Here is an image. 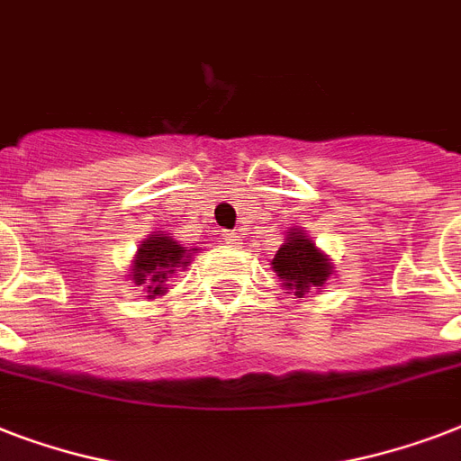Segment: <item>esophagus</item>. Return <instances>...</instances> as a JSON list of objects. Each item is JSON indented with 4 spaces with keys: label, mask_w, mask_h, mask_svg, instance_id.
I'll use <instances>...</instances> for the list:
<instances>
[{
    "label": "esophagus",
    "mask_w": 461,
    "mask_h": 461,
    "mask_svg": "<svg viewBox=\"0 0 461 461\" xmlns=\"http://www.w3.org/2000/svg\"><path fill=\"white\" fill-rule=\"evenodd\" d=\"M224 241L230 246H239L241 244V234L239 231H224Z\"/></svg>",
    "instance_id": "esophagus-1"
}]
</instances>
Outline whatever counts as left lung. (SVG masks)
<instances>
[{"instance_id": "8db88e82", "label": "left lung", "mask_w": 461, "mask_h": 461, "mask_svg": "<svg viewBox=\"0 0 461 461\" xmlns=\"http://www.w3.org/2000/svg\"><path fill=\"white\" fill-rule=\"evenodd\" d=\"M273 267L282 285L294 289V296H303L308 287H322L332 273L328 258L299 231H289L287 244H282L273 258Z\"/></svg>"}]
</instances>
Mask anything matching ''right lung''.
<instances>
[{
    "label": "right lung",
    "instance_id": "right-lung-1",
    "mask_svg": "<svg viewBox=\"0 0 461 461\" xmlns=\"http://www.w3.org/2000/svg\"><path fill=\"white\" fill-rule=\"evenodd\" d=\"M186 249L169 237L153 234L143 241L133 263V282L146 285L148 294L158 296L165 294L167 277L174 273V267L186 266Z\"/></svg>",
    "mask_w": 461,
    "mask_h": 461
}]
</instances>
